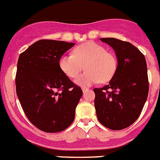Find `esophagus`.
I'll use <instances>...</instances> for the list:
<instances>
[{
  "instance_id": "esophagus-1",
  "label": "esophagus",
  "mask_w": 160,
  "mask_h": 160,
  "mask_svg": "<svg viewBox=\"0 0 160 160\" xmlns=\"http://www.w3.org/2000/svg\"><path fill=\"white\" fill-rule=\"evenodd\" d=\"M87 90H88L87 88H82V91H83V92H85Z\"/></svg>"
}]
</instances>
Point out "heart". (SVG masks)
Wrapping results in <instances>:
<instances>
[{"label": "heart", "instance_id": "1", "mask_svg": "<svg viewBox=\"0 0 160 160\" xmlns=\"http://www.w3.org/2000/svg\"><path fill=\"white\" fill-rule=\"evenodd\" d=\"M83 65L86 71L76 80V83L81 86H90L100 80L103 83L109 81L116 73L117 60L103 46L86 42L76 47L73 55H64L59 60L61 71L72 79L77 77Z\"/></svg>", "mask_w": 160, "mask_h": 160}]
</instances>
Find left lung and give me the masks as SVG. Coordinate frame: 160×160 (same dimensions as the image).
I'll return each instance as SVG.
<instances>
[{"mask_svg": "<svg viewBox=\"0 0 160 160\" xmlns=\"http://www.w3.org/2000/svg\"><path fill=\"white\" fill-rule=\"evenodd\" d=\"M116 52L118 65L108 85L94 88L98 120L112 130H121L139 118L149 90L143 54L131 43L116 38H100Z\"/></svg>", "mask_w": 160, "mask_h": 160, "instance_id": "8db88e82", "label": "left lung"}]
</instances>
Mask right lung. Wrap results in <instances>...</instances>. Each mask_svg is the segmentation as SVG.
<instances>
[{"instance_id": "1", "label": "right lung", "mask_w": 160, "mask_h": 160, "mask_svg": "<svg viewBox=\"0 0 160 160\" xmlns=\"http://www.w3.org/2000/svg\"><path fill=\"white\" fill-rule=\"evenodd\" d=\"M75 43L41 40L20 55L16 90L29 121L45 132H59L72 124L81 88L61 71L59 60Z\"/></svg>"}]
</instances>
